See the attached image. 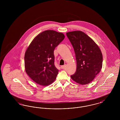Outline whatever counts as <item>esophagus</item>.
<instances>
[{"label":"esophagus","mask_w":120,"mask_h":120,"mask_svg":"<svg viewBox=\"0 0 120 120\" xmlns=\"http://www.w3.org/2000/svg\"><path fill=\"white\" fill-rule=\"evenodd\" d=\"M66 66V65H63V66H61V68L62 69H63L65 68Z\"/></svg>","instance_id":"obj_1"}]
</instances>
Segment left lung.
<instances>
[{"mask_svg": "<svg viewBox=\"0 0 120 120\" xmlns=\"http://www.w3.org/2000/svg\"><path fill=\"white\" fill-rule=\"evenodd\" d=\"M66 34L73 47L76 60V72L71 77L80 85L88 84L102 68L101 51L95 42L81 31H71Z\"/></svg>", "mask_w": 120, "mask_h": 120, "instance_id": "1", "label": "left lung"}]
</instances>
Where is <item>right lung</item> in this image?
Segmentation results:
<instances>
[{
    "label": "right lung",
    "mask_w": 120,
    "mask_h": 120,
    "mask_svg": "<svg viewBox=\"0 0 120 120\" xmlns=\"http://www.w3.org/2000/svg\"><path fill=\"white\" fill-rule=\"evenodd\" d=\"M65 38L62 33L47 30L32 41L25 54V68L29 76L41 86L52 84L58 70L54 65V50Z\"/></svg>",
    "instance_id": "right-lung-1"
}]
</instances>
